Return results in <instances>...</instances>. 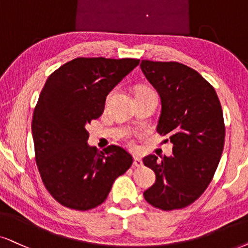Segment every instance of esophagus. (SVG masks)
I'll use <instances>...</instances> for the list:
<instances>
[{"instance_id": "obj_1", "label": "esophagus", "mask_w": 248, "mask_h": 248, "mask_svg": "<svg viewBox=\"0 0 248 248\" xmlns=\"http://www.w3.org/2000/svg\"><path fill=\"white\" fill-rule=\"evenodd\" d=\"M142 165H143V162H142V160H140V158L135 155L134 156V166H135V167H142Z\"/></svg>"}]
</instances>
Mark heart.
Instances as JSON below:
<instances>
[{
  "instance_id": "obj_1",
  "label": "heart",
  "mask_w": 248,
  "mask_h": 248,
  "mask_svg": "<svg viewBox=\"0 0 248 248\" xmlns=\"http://www.w3.org/2000/svg\"><path fill=\"white\" fill-rule=\"evenodd\" d=\"M143 90H150V89H140V92H143Z\"/></svg>"
}]
</instances>
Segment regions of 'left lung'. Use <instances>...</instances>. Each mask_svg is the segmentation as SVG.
<instances>
[{
    "instance_id": "obj_1",
    "label": "left lung",
    "mask_w": 248,
    "mask_h": 248,
    "mask_svg": "<svg viewBox=\"0 0 248 248\" xmlns=\"http://www.w3.org/2000/svg\"><path fill=\"white\" fill-rule=\"evenodd\" d=\"M140 68L161 99L156 131L173 143L170 156L143 159L156 177L144 198L162 211L184 208L207 189L220 162L225 136L220 99L208 81L181 62L142 61Z\"/></svg>"
}]
</instances>
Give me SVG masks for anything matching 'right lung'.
<instances>
[{
  "instance_id": "add662e5",
  "label": "right lung",
  "mask_w": 248,
  "mask_h": 248,
  "mask_svg": "<svg viewBox=\"0 0 248 248\" xmlns=\"http://www.w3.org/2000/svg\"><path fill=\"white\" fill-rule=\"evenodd\" d=\"M140 59L79 57L50 74L34 108L35 161L43 184L61 205L89 211L105 202L115 178L133 164L117 145H88L87 126L101 117L105 99Z\"/></svg>"
}]
</instances>
